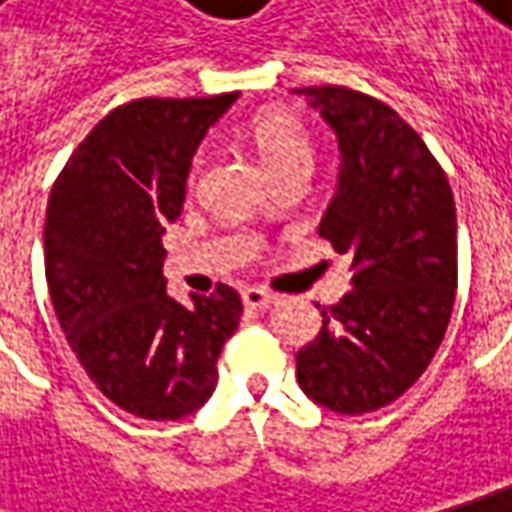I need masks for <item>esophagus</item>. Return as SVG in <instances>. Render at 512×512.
I'll return each instance as SVG.
<instances>
[{
    "label": "esophagus",
    "mask_w": 512,
    "mask_h": 512,
    "mask_svg": "<svg viewBox=\"0 0 512 512\" xmlns=\"http://www.w3.org/2000/svg\"><path fill=\"white\" fill-rule=\"evenodd\" d=\"M240 298H243V303H246L249 309H269V306L278 300V295H272V292H266V289H260V286H246V289L240 292Z\"/></svg>",
    "instance_id": "1"
}]
</instances>
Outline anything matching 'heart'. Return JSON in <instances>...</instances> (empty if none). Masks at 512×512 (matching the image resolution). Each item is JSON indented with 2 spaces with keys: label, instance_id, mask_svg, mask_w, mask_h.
<instances>
[{
  "label": "heart",
  "instance_id": "obj_1",
  "mask_svg": "<svg viewBox=\"0 0 512 512\" xmlns=\"http://www.w3.org/2000/svg\"><path fill=\"white\" fill-rule=\"evenodd\" d=\"M246 137L255 145L257 157L269 171V177H278L280 171L292 166H309L312 160V148L303 125L292 114L278 108L255 114L246 125Z\"/></svg>",
  "mask_w": 512,
  "mask_h": 512
}]
</instances>
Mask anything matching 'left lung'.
<instances>
[{
    "label": "left lung",
    "instance_id": "obj_1",
    "mask_svg": "<svg viewBox=\"0 0 512 512\" xmlns=\"http://www.w3.org/2000/svg\"><path fill=\"white\" fill-rule=\"evenodd\" d=\"M341 151L318 232L352 257L349 292L318 306V338L298 352L300 389L326 410L392 404L430 367L456 300V203L424 140L361 91L295 88Z\"/></svg>",
    "mask_w": 512,
    "mask_h": 512
}]
</instances>
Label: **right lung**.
I'll return each instance as SVG.
<instances>
[{
	"mask_svg": "<svg viewBox=\"0 0 512 512\" xmlns=\"http://www.w3.org/2000/svg\"><path fill=\"white\" fill-rule=\"evenodd\" d=\"M237 94L134 100L114 108L56 177L45 217V278L82 369L120 410L148 421L197 412L240 323L232 286L166 292L163 226L183 212L191 157Z\"/></svg>",
	"mask_w": 512,
	"mask_h": 512,
	"instance_id": "obj_1",
	"label": "right lung"
}]
</instances>
